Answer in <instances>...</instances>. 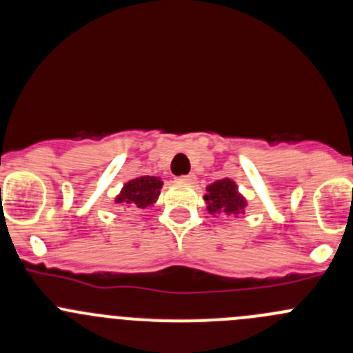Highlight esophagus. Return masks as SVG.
Here are the masks:
<instances>
[{
  "label": "esophagus",
  "instance_id": "1",
  "mask_svg": "<svg viewBox=\"0 0 353 353\" xmlns=\"http://www.w3.org/2000/svg\"><path fill=\"white\" fill-rule=\"evenodd\" d=\"M177 181H181V183H190V184H193L194 181H196V176H194V174H184V176L177 177Z\"/></svg>",
  "mask_w": 353,
  "mask_h": 353
}]
</instances>
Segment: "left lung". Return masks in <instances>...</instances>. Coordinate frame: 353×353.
<instances>
[{
    "mask_svg": "<svg viewBox=\"0 0 353 353\" xmlns=\"http://www.w3.org/2000/svg\"><path fill=\"white\" fill-rule=\"evenodd\" d=\"M210 213H223L227 216H239L244 213L245 199L237 193L236 184L230 179H222L208 186L205 194Z\"/></svg>",
    "mask_w": 353,
    "mask_h": 353,
    "instance_id": "left-lung-1",
    "label": "left lung"
}]
</instances>
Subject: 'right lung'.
Here are the masks:
<instances>
[{
  "label": "right lung",
  "mask_w": 353,
  "mask_h": 353,
  "mask_svg": "<svg viewBox=\"0 0 353 353\" xmlns=\"http://www.w3.org/2000/svg\"><path fill=\"white\" fill-rule=\"evenodd\" d=\"M162 188V181H159L154 176L138 177V179L130 181L124 184L123 191L117 196V203H126L133 208H147L148 205L157 201Z\"/></svg>",
  "instance_id": "add662e5"
}]
</instances>
